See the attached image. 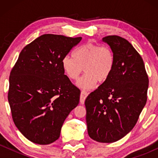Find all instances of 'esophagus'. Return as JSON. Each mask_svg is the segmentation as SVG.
Masks as SVG:
<instances>
[{
	"instance_id": "esophagus-1",
	"label": "esophagus",
	"mask_w": 158,
	"mask_h": 158,
	"mask_svg": "<svg viewBox=\"0 0 158 158\" xmlns=\"http://www.w3.org/2000/svg\"><path fill=\"white\" fill-rule=\"evenodd\" d=\"M88 92L85 91V90H82L81 91V94H80V103L81 104H83V103L85 102V99H86V97H88Z\"/></svg>"
}]
</instances>
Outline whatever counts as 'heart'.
<instances>
[{
    "label": "heart",
    "mask_w": 158,
    "mask_h": 158,
    "mask_svg": "<svg viewBox=\"0 0 158 158\" xmlns=\"http://www.w3.org/2000/svg\"><path fill=\"white\" fill-rule=\"evenodd\" d=\"M115 65L112 50L107 46L88 42L78 47L73 57L65 56L61 60L64 73L71 80H77L84 70L85 76L79 80V87L90 89L109 79Z\"/></svg>",
    "instance_id": "b5f03b06"
}]
</instances>
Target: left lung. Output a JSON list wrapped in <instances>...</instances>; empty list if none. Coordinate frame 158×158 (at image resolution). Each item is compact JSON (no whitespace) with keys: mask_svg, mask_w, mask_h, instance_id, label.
Here are the masks:
<instances>
[{"mask_svg":"<svg viewBox=\"0 0 158 158\" xmlns=\"http://www.w3.org/2000/svg\"><path fill=\"white\" fill-rule=\"evenodd\" d=\"M115 65L106 81L85 99L88 135L100 143H113L126 136L138 120L147 101L148 77L138 52L126 39L108 35Z\"/></svg>","mask_w":158,"mask_h":158,"instance_id":"obj_1","label":"left lung"}]
</instances>
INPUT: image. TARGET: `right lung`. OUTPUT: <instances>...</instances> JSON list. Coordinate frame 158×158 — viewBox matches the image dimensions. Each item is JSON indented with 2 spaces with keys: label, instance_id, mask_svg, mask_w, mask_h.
<instances>
[{
  "label": "right lung",
  "instance_id": "obj_1",
  "mask_svg": "<svg viewBox=\"0 0 158 158\" xmlns=\"http://www.w3.org/2000/svg\"><path fill=\"white\" fill-rule=\"evenodd\" d=\"M81 37L44 34L26 45L10 76L8 101L13 122L32 143L48 145L59 139L80 90L64 74L61 60Z\"/></svg>",
  "mask_w": 158,
  "mask_h": 158
}]
</instances>
